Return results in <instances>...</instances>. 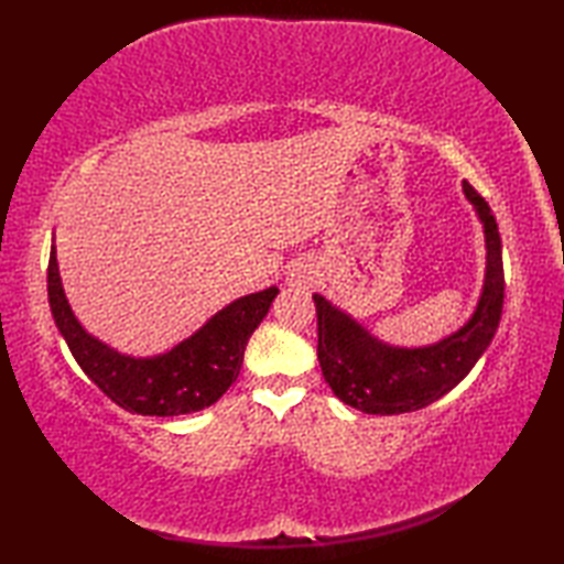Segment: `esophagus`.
<instances>
[{
	"instance_id": "1",
	"label": "esophagus",
	"mask_w": 564,
	"mask_h": 564,
	"mask_svg": "<svg viewBox=\"0 0 564 564\" xmlns=\"http://www.w3.org/2000/svg\"><path fill=\"white\" fill-rule=\"evenodd\" d=\"M289 283L291 285H305L307 283V273L305 271H291Z\"/></svg>"
}]
</instances>
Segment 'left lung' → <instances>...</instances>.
I'll return each mask as SVG.
<instances>
[{"mask_svg": "<svg viewBox=\"0 0 564 564\" xmlns=\"http://www.w3.org/2000/svg\"><path fill=\"white\" fill-rule=\"evenodd\" d=\"M463 194L475 208L485 232V281L473 315L460 329L424 346H394L346 310L315 293L317 358L322 376L337 398L366 414H402L436 402L470 373L492 344L505 307L501 237L487 200L463 182Z\"/></svg>", "mask_w": 564, "mask_h": 564, "instance_id": "obj_1", "label": "left lung"}]
</instances>
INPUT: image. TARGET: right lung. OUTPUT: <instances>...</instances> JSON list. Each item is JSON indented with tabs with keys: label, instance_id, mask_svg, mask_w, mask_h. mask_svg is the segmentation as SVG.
I'll list each match as a JSON object with an SVG mask.
<instances>
[{
	"label": "right lung",
	"instance_id": "add662e5",
	"mask_svg": "<svg viewBox=\"0 0 564 564\" xmlns=\"http://www.w3.org/2000/svg\"><path fill=\"white\" fill-rule=\"evenodd\" d=\"M279 289L237 297L191 337L158 356H130L82 327L63 289L55 245L47 261V301L79 368L128 412L176 416L218 402L242 368L247 341L267 317Z\"/></svg>",
	"mask_w": 564,
	"mask_h": 564
}]
</instances>
